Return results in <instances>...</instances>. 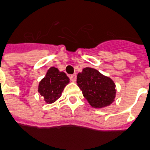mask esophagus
<instances>
[{
  "mask_svg": "<svg viewBox=\"0 0 150 150\" xmlns=\"http://www.w3.org/2000/svg\"><path fill=\"white\" fill-rule=\"evenodd\" d=\"M69 78H70V80L72 81H76V74H72V75H70L69 76Z\"/></svg>",
  "mask_w": 150,
  "mask_h": 150,
  "instance_id": "obj_1",
  "label": "esophagus"
}]
</instances>
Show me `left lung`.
I'll return each instance as SVG.
<instances>
[{
  "label": "left lung",
  "mask_w": 150,
  "mask_h": 150,
  "mask_svg": "<svg viewBox=\"0 0 150 150\" xmlns=\"http://www.w3.org/2000/svg\"><path fill=\"white\" fill-rule=\"evenodd\" d=\"M76 83L83 96L93 108L110 105L115 97V84L95 69L84 68L76 76Z\"/></svg>",
  "instance_id": "obj_1"
}]
</instances>
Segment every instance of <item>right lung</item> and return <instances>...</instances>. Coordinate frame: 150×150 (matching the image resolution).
Returning a JSON list of instances; mask_svg holds the SVG:
<instances>
[{
  "mask_svg": "<svg viewBox=\"0 0 150 150\" xmlns=\"http://www.w3.org/2000/svg\"><path fill=\"white\" fill-rule=\"evenodd\" d=\"M69 83V78L64 72L51 67L48 69L44 78L39 82V92L47 103H54L60 97L64 88Z\"/></svg>",
  "mask_w": 150,
  "mask_h": 150,
  "instance_id": "right-lung-1",
  "label": "right lung"
}]
</instances>
